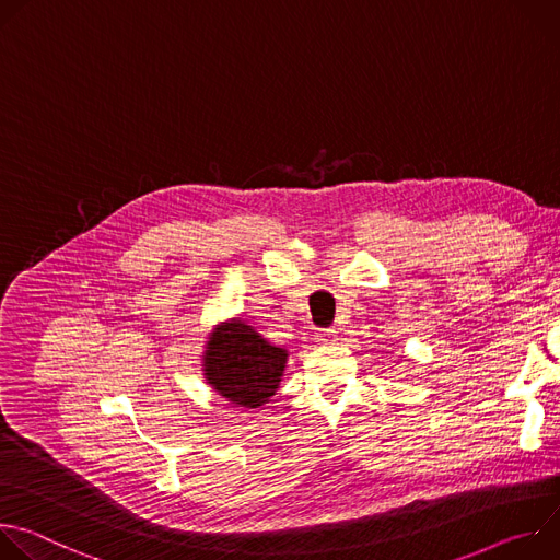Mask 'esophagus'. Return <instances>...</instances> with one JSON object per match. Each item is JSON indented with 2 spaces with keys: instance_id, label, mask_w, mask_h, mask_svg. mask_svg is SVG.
I'll return each mask as SVG.
<instances>
[{
  "instance_id": "34e87169",
  "label": "esophagus",
  "mask_w": 560,
  "mask_h": 560,
  "mask_svg": "<svg viewBox=\"0 0 560 560\" xmlns=\"http://www.w3.org/2000/svg\"><path fill=\"white\" fill-rule=\"evenodd\" d=\"M316 341L324 343V346H330V343H337L339 341V332L335 328H326V330H316Z\"/></svg>"
}]
</instances>
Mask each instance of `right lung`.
I'll return each instance as SVG.
<instances>
[{"instance_id": "right-lung-1", "label": "right lung", "mask_w": 560, "mask_h": 560, "mask_svg": "<svg viewBox=\"0 0 560 560\" xmlns=\"http://www.w3.org/2000/svg\"><path fill=\"white\" fill-rule=\"evenodd\" d=\"M288 357V348L270 343L255 326L232 316L208 332L201 374L234 408L255 410L277 394Z\"/></svg>"}]
</instances>
